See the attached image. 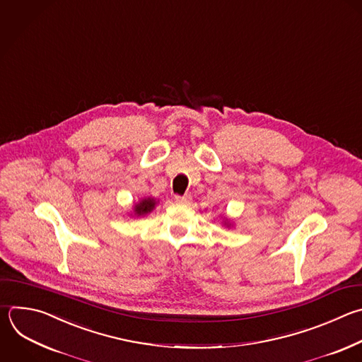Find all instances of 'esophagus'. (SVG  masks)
Instances as JSON below:
<instances>
[{
	"instance_id": "esophagus-1",
	"label": "esophagus",
	"mask_w": 362,
	"mask_h": 362,
	"mask_svg": "<svg viewBox=\"0 0 362 362\" xmlns=\"http://www.w3.org/2000/svg\"><path fill=\"white\" fill-rule=\"evenodd\" d=\"M175 200L180 204H187L192 202V196L190 194H185V196H175Z\"/></svg>"
}]
</instances>
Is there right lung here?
I'll use <instances>...</instances> for the list:
<instances>
[{
	"label": "right lung",
	"instance_id": "add662e5",
	"mask_svg": "<svg viewBox=\"0 0 362 362\" xmlns=\"http://www.w3.org/2000/svg\"><path fill=\"white\" fill-rule=\"evenodd\" d=\"M155 207V200L153 199H145V200H142L139 204H136L135 206V211L138 213V214H146V213H149L152 209Z\"/></svg>",
	"mask_w": 362,
	"mask_h": 362
}]
</instances>
